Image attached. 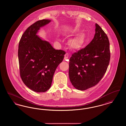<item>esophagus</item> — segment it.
<instances>
[{
	"label": "esophagus",
	"instance_id": "esophagus-1",
	"mask_svg": "<svg viewBox=\"0 0 126 126\" xmlns=\"http://www.w3.org/2000/svg\"><path fill=\"white\" fill-rule=\"evenodd\" d=\"M68 58V53H66L64 56V60H66Z\"/></svg>",
	"mask_w": 126,
	"mask_h": 126
}]
</instances>
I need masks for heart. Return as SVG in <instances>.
Here are the masks:
<instances>
[{"instance_id":"1","label":"heart","mask_w":126,"mask_h":126,"mask_svg":"<svg viewBox=\"0 0 126 126\" xmlns=\"http://www.w3.org/2000/svg\"><path fill=\"white\" fill-rule=\"evenodd\" d=\"M68 43L70 48L73 50H78L83 45L84 40L82 36H77L70 40Z\"/></svg>"}]
</instances>
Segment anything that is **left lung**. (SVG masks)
<instances>
[{
  "instance_id": "obj_1",
  "label": "left lung",
  "mask_w": 126,
  "mask_h": 126,
  "mask_svg": "<svg viewBox=\"0 0 126 126\" xmlns=\"http://www.w3.org/2000/svg\"><path fill=\"white\" fill-rule=\"evenodd\" d=\"M95 30L94 38L90 43L72 54L69 59V79L78 90H86L98 84L106 72L110 63L108 36L97 24Z\"/></svg>"
}]
</instances>
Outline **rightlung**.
<instances>
[{
	"label": "right lung",
	"instance_id": "1",
	"mask_svg": "<svg viewBox=\"0 0 126 126\" xmlns=\"http://www.w3.org/2000/svg\"><path fill=\"white\" fill-rule=\"evenodd\" d=\"M39 20L24 32L18 46V56L21 79L31 90L45 92L51 85L55 71L66 52L56 50L47 41L37 35L40 28L50 22Z\"/></svg>",
	"mask_w": 126,
	"mask_h": 126
}]
</instances>
